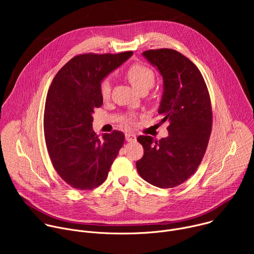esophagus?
<instances>
[{
  "label": "esophagus",
  "instance_id": "obj_1",
  "mask_svg": "<svg viewBox=\"0 0 254 254\" xmlns=\"http://www.w3.org/2000/svg\"><path fill=\"white\" fill-rule=\"evenodd\" d=\"M126 139L127 141H129V142H133L136 140V136L133 132H127L126 133Z\"/></svg>",
  "mask_w": 254,
  "mask_h": 254
}]
</instances>
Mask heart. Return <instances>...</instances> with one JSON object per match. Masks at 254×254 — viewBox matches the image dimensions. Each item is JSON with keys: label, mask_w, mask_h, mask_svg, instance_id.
<instances>
[{"label": "heart", "mask_w": 254, "mask_h": 254, "mask_svg": "<svg viewBox=\"0 0 254 254\" xmlns=\"http://www.w3.org/2000/svg\"><path fill=\"white\" fill-rule=\"evenodd\" d=\"M127 77L128 81L131 83V85L136 90H142V89H150L152 85L154 84L155 80V73L154 71L141 63H134L130 65L127 69ZM112 91V84L110 78H103L99 84V92L102 97V99L106 100L110 98ZM133 117L129 116L125 119V123L127 125H132L133 124Z\"/></svg>", "instance_id": "b5f03b06"}]
</instances>
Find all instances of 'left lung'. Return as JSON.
Here are the masks:
<instances>
[{
    "label": "left lung",
    "instance_id": "left-lung-1",
    "mask_svg": "<svg viewBox=\"0 0 254 254\" xmlns=\"http://www.w3.org/2000/svg\"><path fill=\"white\" fill-rule=\"evenodd\" d=\"M163 76L159 107L162 123L169 122V135L160 140L139 135L143 148L136 170L148 183L174 188L198 169L212 129V107L207 85L197 66L180 52L163 48L142 52Z\"/></svg>",
    "mask_w": 254,
    "mask_h": 254
}]
</instances>
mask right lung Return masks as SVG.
Listing matches in <instances>:
<instances>
[{
    "label": "right lung",
    "instance_id": "1",
    "mask_svg": "<svg viewBox=\"0 0 254 254\" xmlns=\"http://www.w3.org/2000/svg\"><path fill=\"white\" fill-rule=\"evenodd\" d=\"M132 55L86 53L74 56L55 75L46 97L44 135L52 165L69 186L92 190L101 185L119 155L125 133L99 137L92 129L94 108L102 105L101 80Z\"/></svg>",
    "mask_w": 254,
    "mask_h": 254
}]
</instances>
